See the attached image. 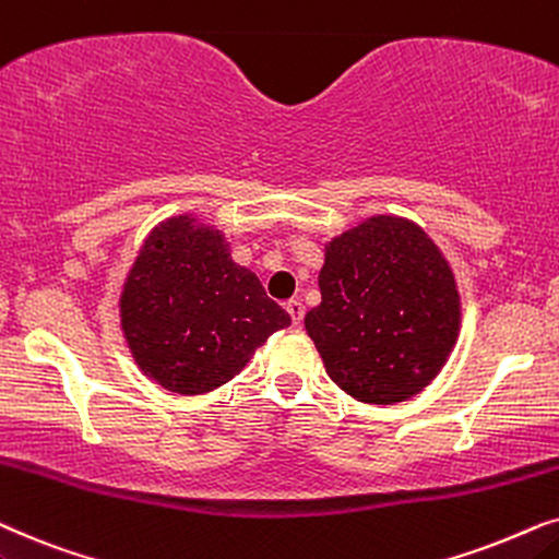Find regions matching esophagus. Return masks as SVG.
<instances>
[{"label": "esophagus", "instance_id": "1", "mask_svg": "<svg viewBox=\"0 0 559 559\" xmlns=\"http://www.w3.org/2000/svg\"><path fill=\"white\" fill-rule=\"evenodd\" d=\"M286 311H288V314H292L294 326H299L304 322V304L299 299L286 301Z\"/></svg>", "mask_w": 559, "mask_h": 559}]
</instances>
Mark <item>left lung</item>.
Instances as JSON below:
<instances>
[{
	"instance_id": "1",
	"label": "left lung",
	"mask_w": 559,
	"mask_h": 559,
	"mask_svg": "<svg viewBox=\"0 0 559 559\" xmlns=\"http://www.w3.org/2000/svg\"><path fill=\"white\" fill-rule=\"evenodd\" d=\"M322 304L304 317L326 376L362 404L416 396L460 334L455 273L419 225L376 214L332 237L319 271Z\"/></svg>"
}]
</instances>
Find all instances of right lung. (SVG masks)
Masks as SVG:
<instances>
[{"label":"right lung","mask_w":559,"mask_h":559,"mask_svg":"<svg viewBox=\"0 0 559 559\" xmlns=\"http://www.w3.org/2000/svg\"><path fill=\"white\" fill-rule=\"evenodd\" d=\"M119 322L151 381L197 396L233 381L292 317L229 258L219 229L178 214L145 237L119 294Z\"/></svg>","instance_id":"1"}]
</instances>
